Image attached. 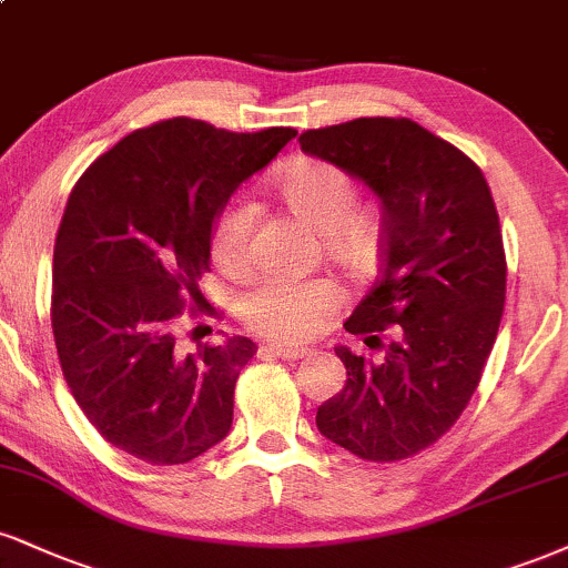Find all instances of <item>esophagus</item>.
<instances>
[{
	"instance_id": "34e87169",
	"label": "esophagus",
	"mask_w": 568,
	"mask_h": 568,
	"mask_svg": "<svg viewBox=\"0 0 568 568\" xmlns=\"http://www.w3.org/2000/svg\"><path fill=\"white\" fill-rule=\"evenodd\" d=\"M266 352L270 354H275V357H283V359H298V357H304L306 354V349L304 346H283V344H266L264 346Z\"/></svg>"
}]
</instances>
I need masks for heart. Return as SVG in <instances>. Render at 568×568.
Instances as JSON below:
<instances>
[{
  "instance_id": "1",
  "label": "heart",
  "mask_w": 568,
  "mask_h": 568,
  "mask_svg": "<svg viewBox=\"0 0 568 568\" xmlns=\"http://www.w3.org/2000/svg\"><path fill=\"white\" fill-rule=\"evenodd\" d=\"M275 193L298 222L323 237L331 262L349 272H365L378 254V219L357 209V184L344 169L327 161L298 159L277 176ZM258 206L235 197L216 219L211 251L214 262L230 277H245L254 270V235ZM341 291L331 280L270 277L245 293L241 314L251 331L280 341H302L320 331L341 310Z\"/></svg>"
}]
</instances>
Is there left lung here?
<instances>
[{
    "mask_svg": "<svg viewBox=\"0 0 568 568\" xmlns=\"http://www.w3.org/2000/svg\"><path fill=\"white\" fill-rule=\"evenodd\" d=\"M378 197L384 266L344 327L394 341L381 359L336 346L346 384L317 407L325 439L388 463L434 444L479 386L505 304V251L481 169L407 119H354L298 136Z\"/></svg>",
    "mask_w": 568,
    "mask_h": 568,
    "instance_id": "obj_1",
    "label": "left lung"
}]
</instances>
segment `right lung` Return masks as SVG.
Returning <instances> with one entry per match:
<instances>
[{
    "label": "right lung",
    "instance_id": "1",
    "mask_svg": "<svg viewBox=\"0 0 568 568\" xmlns=\"http://www.w3.org/2000/svg\"><path fill=\"white\" fill-rule=\"evenodd\" d=\"M296 136L169 119L132 132L77 182L52 258V333L81 413L113 447L180 466L232 428L235 381L256 344L176 349L184 302L206 304L216 219ZM203 312V310H197Z\"/></svg>",
    "mask_w": 568,
    "mask_h": 568
}]
</instances>
